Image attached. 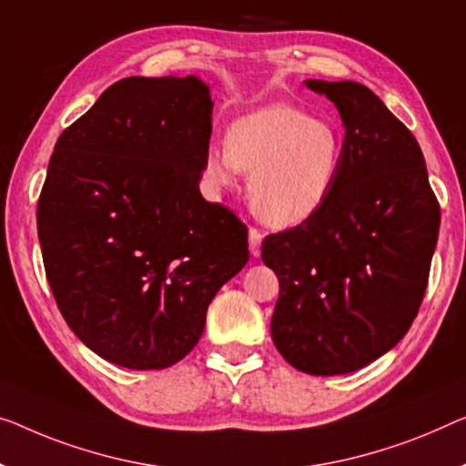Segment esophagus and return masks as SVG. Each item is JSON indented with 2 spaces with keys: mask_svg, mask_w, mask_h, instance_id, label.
Segmentation results:
<instances>
[{
  "mask_svg": "<svg viewBox=\"0 0 466 466\" xmlns=\"http://www.w3.org/2000/svg\"><path fill=\"white\" fill-rule=\"evenodd\" d=\"M261 240H263V234L257 230V228H251L248 230V248H251V255H259L261 251Z\"/></svg>",
  "mask_w": 466,
  "mask_h": 466,
  "instance_id": "34e87169",
  "label": "esophagus"
}]
</instances>
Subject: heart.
<instances>
[{"label":"heart","instance_id":"obj_1","mask_svg":"<svg viewBox=\"0 0 466 466\" xmlns=\"http://www.w3.org/2000/svg\"><path fill=\"white\" fill-rule=\"evenodd\" d=\"M343 163V136L335 123L316 119L290 104L257 108L228 129L224 144H211L203 176L215 192L248 177V200L263 224L287 230L322 209Z\"/></svg>","mask_w":466,"mask_h":466}]
</instances>
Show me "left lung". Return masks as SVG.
<instances>
[{"label": "left lung", "mask_w": 466, "mask_h": 466, "mask_svg": "<svg viewBox=\"0 0 466 466\" xmlns=\"http://www.w3.org/2000/svg\"><path fill=\"white\" fill-rule=\"evenodd\" d=\"M305 86L341 115V171L322 209L269 234L261 259L280 282L276 350L297 370L332 377L404 339L425 297L441 213L419 142L377 94L356 81Z\"/></svg>", "instance_id": "left-lung-1"}]
</instances>
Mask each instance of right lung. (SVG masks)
I'll return each mask as SVG.
<instances>
[{
  "label": "right lung",
  "instance_id": "add662e5",
  "mask_svg": "<svg viewBox=\"0 0 466 466\" xmlns=\"http://www.w3.org/2000/svg\"><path fill=\"white\" fill-rule=\"evenodd\" d=\"M209 86L127 77L62 131L37 205L46 276L71 330L129 370L173 366L248 261L247 226L198 190Z\"/></svg>",
  "mask_w": 466,
  "mask_h": 466
}]
</instances>
